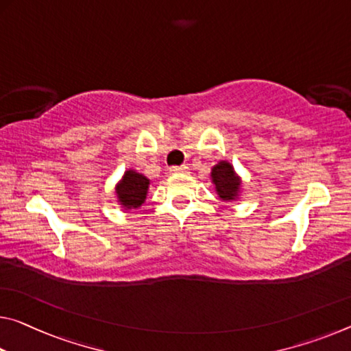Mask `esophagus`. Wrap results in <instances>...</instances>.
Listing matches in <instances>:
<instances>
[{"label":"esophagus","mask_w":351,"mask_h":351,"mask_svg":"<svg viewBox=\"0 0 351 351\" xmlns=\"http://www.w3.org/2000/svg\"><path fill=\"white\" fill-rule=\"evenodd\" d=\"M189 171V167L187 165H175V167H170V173H187Z\"/></svg>","instance_id":"34e87169"}]
</instances>
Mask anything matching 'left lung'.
<instances>
[{"instance_id":"8db88e82","label":"left lung","mask_w":351,"mask_h":351,"mask_svg":"<svg viewBox=\"0 0 351 351\" xmlns=\"http://www.w3.org/2000/svg\"><path fill=\"white\" fill-rule=\"evenodd\" d=\"M210 178H213L217 195L223 202H232V199H237L241 195L242 181L234 171V167L228 160H220L219 164L214 165L213 171H210Z\"/></svg>"}]
</instances>
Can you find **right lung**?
Segmentation results:
<instances>
[{"instance_id": "right-lung-1", "label": "right lung", "mask_w": 351, "mask_h": 351, "mask_svg": "<svg viewBox=\"0 0 351 351\" xmlns=\"http://www.w3.org/2000/svg\"><path fill=\"white\" fill-rule=\"evenodd\" d=\"M149 180L136 170H126L123 178L115 186V193L119 203L125 209H137L145 203Z\"/></svg>"}]
</instances>
